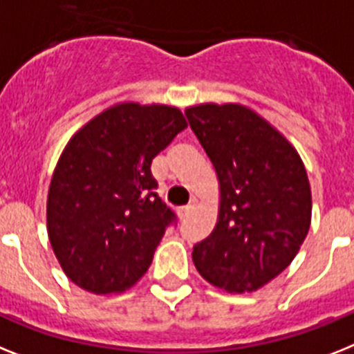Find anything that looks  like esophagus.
<instances>
[{
    "instance_id": "34e87169",
    "label": "esophagus",
    "mask_w": 354,
    "mask_h": 354,
    "mask_svg": "<svg viewBox=\"0 0 354 354\" xmlns=\"http://www.w3.org/2000/svg\"><path fill=\"white\" fill-rule=\"evenodd\" d=\"M195 206H197V198H192V201H189L188 204H186V206H183V208L179 209V215H180V218H186L189 215V213L194 212L195 209Z\"/></svg>"
}]
</instances>
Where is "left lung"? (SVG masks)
I'll return each instance as SVG.
<instances>
[{
  "label": "left lung",
  "mask_w": 354,
  "mask_h": 354,
  "mask_svg": "<svg viewBox=\"0 0 354 354\" xmlns=\"http://www.w3.org/2000/svg\"><path fill=\"white\" fill-rule=\"evenodd\" d=\"M221 186L217 226L194 246L197 271L215 288L250 293L280 275L311 224L304 162L282 133L242 104L186 110Z\"/></svg>",
  "instance_id": "8db88e82"
}]
</instances>
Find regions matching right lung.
<instances>
[{
  "mask_svg": "<svg viewBox=\"0 0 354 354\" xmlns=\"http://www.w3.org/2000/svg\"><path fill=\"white\" fill-rule=\"evenodd\" d=\"M186 128L179 108L122 103L86 122L61 153L46 230L61 268L90 293L145 275L175 213L156 194L151 160Z\"/></svg>",
  "mask_w": 354,
  "mask_h": 354,
  "instance_id": "obj_1",
  "label": "right lung"
}]
</instances>
